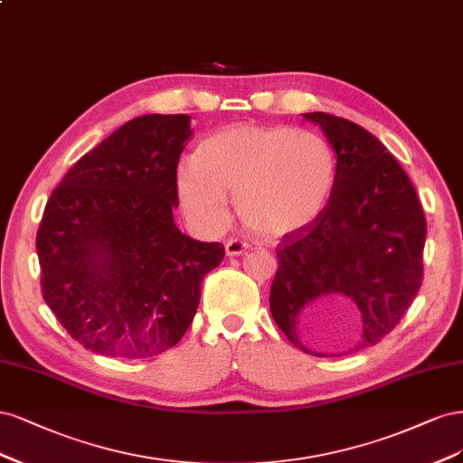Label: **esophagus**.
I'll use <instances>...</instances> for the list:
<instances>
[{
  "label": "esophagus",
  "mask_w": 463,
  "mask_h": 463,
  "mask_svg": "<svg viewBox=\"0 0 463 463\" xmlns=\"http://www.w3.org/2000/svg\"><path fill=\"white\" fill-rule=\"evenodd\" d=\"M248 248H250V244L241 241V238H231V241H227V244H225V251L231 258L241 256V253H244Z\"/></svg>",
  "instance_id": "obj_1"
}]
</instances>
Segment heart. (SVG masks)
<instances>
[{
	"label": "heart",
	"instance_id": "heart-1",
	"mask_svg": "<svg viewBox=\"0 0 463 463\" xmlns=\"http://www.w3.org/2000/svg\"><path fill=\"white\" fill-rule=\"evenodd\" d=\"M336 157L316 130L231 125L205 138L196 161L175 171V192L194 229L217 232L236 194L241 219L256 232L280 238L316 222L331 202Z\"/></svg>",
	"mask_w": 463,
	"mask_h": 463
}]
</instances>
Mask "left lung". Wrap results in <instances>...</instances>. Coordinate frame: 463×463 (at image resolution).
Instances as JSON below:
<instances>
[{"instance_id":"obj_1","label":"left lung","mask_w":463,"mask_h":463,"mask_svg":"<svg viewBox=\"0 0 463 463\" xmlns=\"http://www.w3.org/2000/svg\"><path fill=\"white\" fill-rule=\"evenodd\" d=\"M304 118L335 150L336 183L323 215L277 246L271 316L298 350L326 357L306 345L300 319L323 298H348L362 316L352 354L375 346L406 316L423 280L427 221L406 171L371 132L321 111Z\"/></svg>"}]
</instances>
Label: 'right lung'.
I'll list each match as a JSON object with an SVG mask.
<instances>
[{
  "label": "right lung",
  "instance_id": "right-lung-1",
  "mask_svg": "<svg viewBox=\"0 0 463 463\" xmlns=\"http://www.w3.org/2000/svg\"><path fill=\"white\" fill-rule=\"evenodd\" d=\"M188 115H142L82 156L36 234L43 300L86 350L142 360L173 348L225 246L176 229Z\"/></svg>",
  "mask_w": 463,
  "mask_h": 463
}]
</instances>
